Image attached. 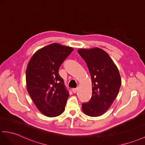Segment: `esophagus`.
<instances>
[{
    "label": "esophagus",
    "instance_id": "1",
    "mask_svg": "<svg viewBox=\"0 0 145 145\" xmlns=\"http://www.w3.org/2000/svg\"><path fill=\"white\" fill-rule=\"evenodd\" d=\"M77 90H78V88H73V89H72V91H73V93H76Z\"/></svg>",
    "mask_w": 145,
    "mask_h": 145
}]
</instances>
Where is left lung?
<instances>
[{
  "label": "left lung",
  "instance_id": "8db88e82",
  "mask_svg": "<svg viewBox=\"0 0 145 145\" xmlns=\"http://www.w3.org/2000/svg\"><path fill=\"white\" fill-rule=\"evenodd\" d=\"M78 52L86 63L92 83V97L82 104V110L88 116H102L118 95L121 85L119 70L101 49H80Z\"/></svg>",
  "mask_w": 145,
  "mask_h": 145
}]
</instances>
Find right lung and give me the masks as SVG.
Instances as JSON below:
<instances>
[{
	"label": "right lung",
	"instance_id": "add662e5",
	"mask_svg": "<svg viewBox=\"0 0 145 145\" xmlns=\"http://www.w3.org/2000/svg\"><path fill=\"white\" fill-rule=\"evenodd\" d=\"M73 50L70 47L53 43L36 52L27 65V90L46 116H58L65 110L69 94L59 69Z\"/></svg>",
	"mask_w": 145,
	"mask_h": 145
}]
</instances>
